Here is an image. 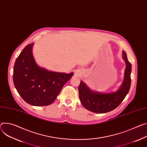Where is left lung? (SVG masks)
Returning <instances> with one entry per match:
<instances>
[{
	"mask_svg": "<svg viewBox=\"0 0 147 147\" xmlns=\"http://www.w3.org/2000/svg\"><path fill=\"white\" fill-rule=\"evenodd\" d=\"M123 58L126 63L124 81L121 87L115 92L102 94L90 90L82 82L78 87L79 97L84 107L93 113H105L111 111L121 103L128 94L131 86V64L123 51Z\"/></svg>",
	"mask_w": 147,
	"mask_h": 147,
	"instance_id": "1",
	"label": "left lung"
}]
</instances>
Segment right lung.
<instances>
[{
	"mask_svg": "<svg viewBox=\"0 0 147 147\" xmlns=\"http://www.w3.org/2000/svg\"><path fill=\"white\" fill-rule=\"evenodd\" d=\"M33 45L26 46L16 59L13 68V83L26 102L34 106H46L55 101L73 73L53 72L40 67L32 55Z\"/></svg>",
	"mask_w": 147,
	"mask_h": 147,
	"instance_id": "1",
	"label": "right lung"
}]
</instances>
